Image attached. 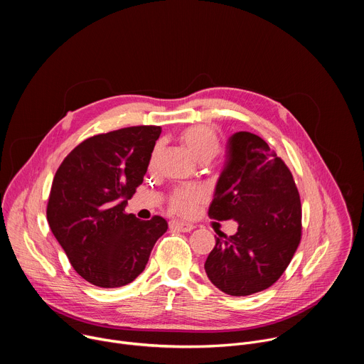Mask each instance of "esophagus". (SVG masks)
Here are the masks:
<instances>
[{"label":"esophagus","instance_id":"esophagus-1","mask_svg":"<svg viewBox=\"0 0 364 364\" xmlns=\"http://www.w3.org/2000/svg\"><path fill=\"white\" fill-rule=\"evenodd\" d=\"M170 229L171 230H178V232H191L194 229V226L191 223H186V222H180V220H170Z\"/></svg>","mask_w":364,"mask_h":364}]
</instances>
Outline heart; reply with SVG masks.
Masks as SVG:
<instances>
[{
    "label": "heart",
    "instance_id": "obj_1",
    "mask_svg": "<svg viewBox=\"0 0 364 364\" xmlns=\"http://www.w3.org/2000/svg\"><path fill=\"white\" fill-rule=\"evenodd\" d=\"M178 141L188 149V152L200 163L212 161L220 151V136L218 131L209 125L194 124L186 127L178 132ZM155 155V152H154ZM152 155V160H154ZM205 191L201 187H180L176 188L170 198V210L180 216H191L197 205L204 201Z\"/></svg>",
    "mask_w": 364,
    "mask_h": 364
}]
</instances>
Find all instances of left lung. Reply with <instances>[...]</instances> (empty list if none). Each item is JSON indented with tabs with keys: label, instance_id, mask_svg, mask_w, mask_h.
Listing matches in <instances>:
<instances>
[{
	"label": "left lung",
	"instance_id": "1",
	"mask_svg": "<svg viewBox=\"0 0 364 364\" xmlns=\"http://www.w3.org/2000/svg\"><path fill=\"white\" fill-rule=\"evenodd\" d=\"M209 216L239 225L233 236L220 233L207 256L215 287L245 296L281 278L301 240V200L289 168L261 136L240 131L229 138Z\"/></svg>",
	"mask_w": 364,
	"mask_h": 364
}]
</instances>
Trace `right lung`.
Instances as JSON below:
<instances>
[{
	"mask_svg": "<svg viewBox=\"0 0 364 364\" xmlns=\"http://www.w3.org/2000/svg\"><path fill=\"white\" fill-rule=\"evenodd\" d=\"M160 127H129L80 142L51 184L47 222L73 269L100 288L132 282L168 225L125 213L142 184Z\"/></svg>",
	"mask_w": 364,
	"mask_h": 364,
	"instance_id": "1",
	"label": "right lung"
}]
</instances>
